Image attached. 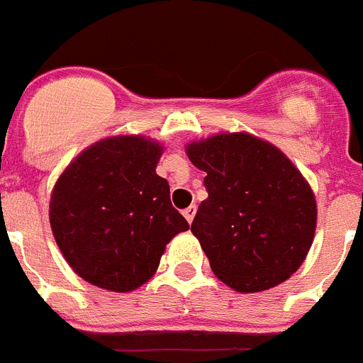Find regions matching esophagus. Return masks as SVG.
<instances>
[{
  "mask_svg": "<svg viewBox=\"0 0 363 363\" xmlns=\"http://www.w3.org/2000/svg\"><path fill=\"white\" fill-rule=\"evenodd\" d=\"M194 214H196V205H189L187 209L184 211V216L187 218L189 223H191V221L194 220Z\"/></svg>",
  "mask_w": 363,
  "mask_h": 363,
  "instance_id": "1",
  "label": "esophagus"
}]
</instances>
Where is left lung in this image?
<instances>
[{
    "label": "left lung",
    "mask_w": 363,
    "mask_h": 363,
    "mask_svg": "<svg viewBox=\"0 0 363 363\" xmlns=\"http://www.w3.org/2000/svg\"><path fill=\"white\" fill-rule=\"evenodd\" d=\"M209 198L191 230L211 269L240 293H258L296 272L313 243L316 201L300 171L251 134H218L187 145Z\"/></svg>",
    "instance_id": "1"
}]
</instances>
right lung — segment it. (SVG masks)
<instances>
[{
    "label": "right lung",
    "instance_id": "obj_1",
    "mask_svg": "<svg viewBox=\"0 0 363 363\" xmlns=\"http://www.w3.org/2000/svg\"><path fill=\"white\" fill-rule=\"evenodd\" d=\"M162 147L140 136L101 140L60 176L50 227L76 274L114 293L152 277L165 245L189 223L156 174Z\"/></svg>",
    "mask_w": 363,
    "mask_h": 363
}]
</instances>
